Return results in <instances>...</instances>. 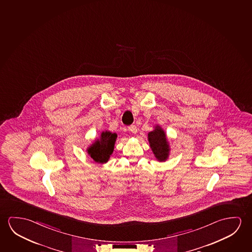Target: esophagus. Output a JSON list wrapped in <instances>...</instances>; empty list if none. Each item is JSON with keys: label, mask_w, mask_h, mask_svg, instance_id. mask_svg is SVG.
Listing matches in <instances>:
<instances>
[{"label": "esophagus", "mask_w": 252, "mask_h": 252, "mask_svg": "<svg viewBox=\"0 0 252 252\" xmlns=\"http://www.w3.org/2000/svg\"><path fill=\"white\" fill-rule=\"evenodd\" d=\"M128 130L133 133V134H136V133H137V127H136V125H130L128 127Z\"/></svg>", "instance_id": "34e87169"}]
</instances>
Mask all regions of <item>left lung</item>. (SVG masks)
<instances>
[{
    "label": "left lung",
    "mask_w": 252,
    "mask_h": 252,
    "mask_svg": "<svg viewBox=\"0 0 252 252\" xmlns=\"http://www.w3.org/2000/svg\"><path fill=\"white\" fill-rule=\"evenodd\" d=\"M148 139L152 152L158 160H166L169 153V145L163 129L159 126H157L153 131L149 132Z\"/></svg>",
    "instance_id": "8db88e82"
}]
</instances>
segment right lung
<instances>
[{
  "label": "right lung",
  "mask_w": 252,
  "mask_h": 252,
  "mask_svg": "<svg viewBox=\"0 0 252 252\" xmlns=\"http://www.w3.org/2000/svg\"><path fill=\"white\" fill-rule=\"evenodd\" d=\"M116 133L102 132L100 140H97L88 150V154L98 163H106L112 154L116 141Z\"/></svg>",
  "instance_id": "1"
}]
</instances>
